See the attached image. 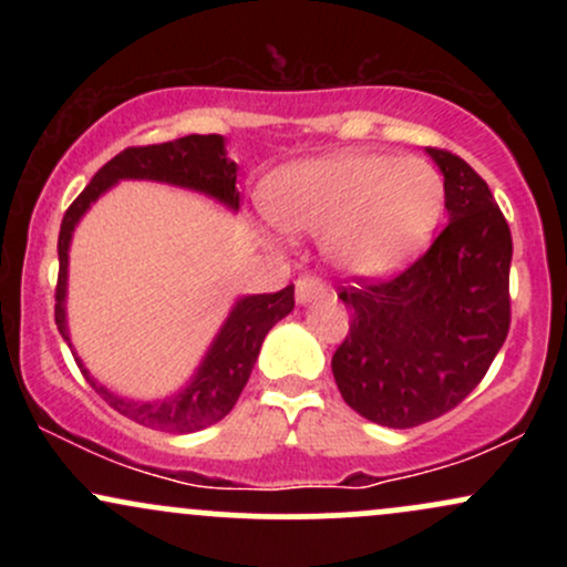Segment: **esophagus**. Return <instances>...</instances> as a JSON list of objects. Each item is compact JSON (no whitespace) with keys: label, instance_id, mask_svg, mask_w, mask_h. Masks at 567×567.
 Returning <instances> with one entry per match:
<instances>
[{"label":"esophagus","instance_id":"esophagus-1","mask_svg":"<svg viewBox=\"0 0 567 567\" xmlns=\"http://www.w3.org/2000/svg\"><path fill=\"white\" fill-rule=\"evenodd\" d=\"M324 292H328V285H324L322 279L317 277V275H303V277H298V282H296V298H298V303L315 301V298L324 296Z\"/></svg>","mask_w":567,"mask_h":567}]
</instances>
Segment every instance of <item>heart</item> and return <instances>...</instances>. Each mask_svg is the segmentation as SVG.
Segmentation results:
<instances>
[{"instance_id":"b5f03b06","label":"heart","mask_w":567,"mask_h":567,"mask_svg":"<svg viewBox=\"0 0 567 567\" xmlns=\"http://www.w3.org/2000/svg\"><path fill=\"white\" fill-rule=\"evenodd\" d=\"M442 205L445 184L426 159L357 152L292 165L264 194L279 229L324 237L328 256L351 275H381L413 256Z\"/></svg>"}]
</instances>
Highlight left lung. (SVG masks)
<instances>
[{"instance_id": "8db88e82", "label": "left lung", "mask_w": 567, "mask_h": 567, "mask_svg": "<svg viewBox=\"0 0 567 567\" xmlns=\"http://www.w3.org/2000/svg\"><path fill=\"white\" fill-rule=\"evenodd\" d=\"M445 175L447 226L394 277H354L338 298L349 333L333 379L368 421L413 429L440 419L485 379L512 322V231L464 159L426 148Z\"/></svg>"}]
</instances>
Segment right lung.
Instances as JSON below:
<instances>
[{
    "instance_id": "1",
    "label": "right lung",
    "mask_w": 567,
    "mask_h": 567,
    "mask_svg": "<svg viewBox=\"0 0 567 567\" xmlns=\"http://www.w3.org/2000/svg\"><path fill=\"white\" fill-rule=\"evenodd\" d=\"M122 178H146L165 181V184L197 188V192L210 194L237 210V165L226 159L224 138L220 135H186L167 143H152V146H130L125 152L109 159L93 175L84 192L69 205L66 216L61 220V234H58V285H55V324L61 336L69 341L66 333V311H63V298H66V269H69V243L76 220L84 216L90 202H95L109 186ZM292 285L277 292H264V296H247L237 301L234 311L224 328L207 351L197 379H194L178 396L165 402H130L122 400L93 381V375L82 368L84 379L93 383V389L112 405L116 413L127 415L130 421H138L141 426L159 429V432H197V429L213 426L224 419L229 410L237 405L243 394L250 370L256 365L258 351L266 333L275 324L288 317L296 306L292 298Z\"/></svg>"
}]
</instances>
